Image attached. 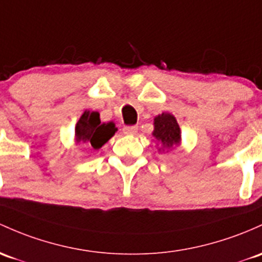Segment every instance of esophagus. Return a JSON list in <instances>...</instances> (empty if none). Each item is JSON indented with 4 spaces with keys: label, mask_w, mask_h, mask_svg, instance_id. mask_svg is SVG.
Here are the masks:
<instances>
[{
    "label": "esophagus",
    "mask_w": 262,
    "mask_h": 262,
    "mask_svg": "<svg viewBox=\"0 0 262 262\" xmlns=\"http://www.w3.org/2000/svg\"><path fill=\"white\" fill-rule=\"evenodd\" d=\"M139 130V127L137 126H125V127L122 128L123 134L125 135H135Z\"/></svg>",
    "instance_id": "1"
}]
</instances>
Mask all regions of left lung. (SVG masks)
Returning <instances> with one entry per match:
<instances>
[{
	"label": "left lung",
	"mask_w": 262,
	"mask_h": 262,
	"mask_svg": "<svg viewBox=\"0 0 262 262\" xmlns=\"http://www.w3.org/2000/svg\"><path fill=\"white\" fill-rule=\"evenodd\" d=\"M154 137L157 140L166 150L176 147L181 141V131L177 123L175 116L167 112H162L161 115L154 119ZM161 151V148H159Z\"/></svg>",
	"instance_id": "1"
}]
</instances>
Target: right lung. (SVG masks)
<instances>
[{
	"label": "right lung",
	"mask_w": 262,
	"mask_h": 262,
	"mask_svg": "<svg viewBox=\"0 0 262 262\" xmlns=\"http://www.w3.org/2000/svg\"><path fill=\"white\" fill-rule=\"evenodd\" d=\"M117 128L114 122L102 123L96 111H85L76 123L75 140L89 147L98 150L115 135Z\"/></svg>",
	"instance_id": "add662e5"
}]
</instances>
